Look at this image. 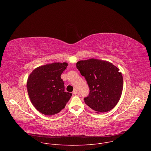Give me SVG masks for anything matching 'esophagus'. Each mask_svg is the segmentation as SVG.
Here are the masks:
<instances>
[{
  "label": "esophagus",
  "mask_w": 151,
  "mask_h": 151,
  "mask_svg": "<svg viewBox=\"0 0 151 151\" xmlns=\"http://www.w3.org/2000/svg\"><path fill=\"white\" fill-rule=\"evenodd\" d=\"M78 93V90L76 89H74V90L73 91V94H77Z\"/></svg>",
  "instance_id": "1"
}]
</instances>
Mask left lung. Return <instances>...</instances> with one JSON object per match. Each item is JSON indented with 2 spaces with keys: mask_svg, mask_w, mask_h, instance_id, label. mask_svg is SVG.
I'll use <instances>...</instances> for the list:
<instances>
[{
  "mask_svg": "<svg viewBox=\"0 0 151 151\" xmlns=\"http://www.w3.org/2000/svg\"><path fill=\"white\" fill-rule=\"evenodd\" d=\"M77 69L90 88L84 101L96 113L110 111L118 103L123 89L119 69L107 61L91 58L77 62Z\"/></svg>",
  "mask_w": 151,
  "mask_h": 151,
  "instance_id": "left-lung-1",
  "label": "left lung"
}]
</instances>
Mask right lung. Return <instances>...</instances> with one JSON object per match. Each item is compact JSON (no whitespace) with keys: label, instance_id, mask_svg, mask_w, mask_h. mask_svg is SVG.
<instances>
[{"label":"right lung","instance_id":"1","mask_svg":"<svg viewBox=\"0 0 151 151\" xmlns=\"http://www.w3.org/2000/svg\"><path fill=\"white\" fill-rule=\"evenodd\" d=\"M67 63H52L40 66L30 74L27 88L30 100L41 114L54 115L64 108L72 93L64 91L61 75Z\"/></svg>","mask_w":151,"mask_h":151}]
</instances>
